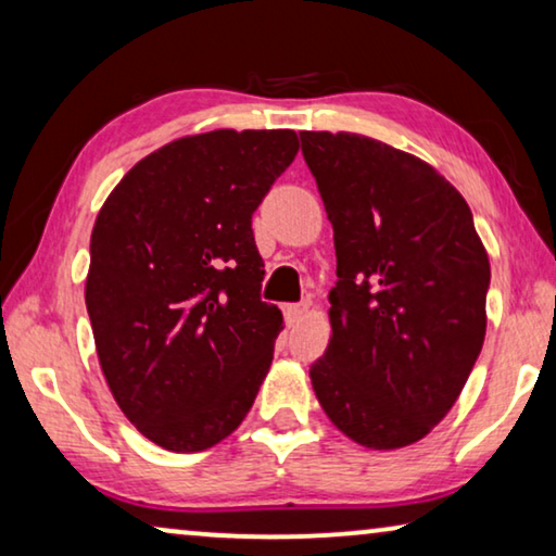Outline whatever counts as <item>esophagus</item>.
I'll return each instance as SVG.
<instances>
[{
  "label": "esophagus",
  "mask_w": 556,
  "mask_h": 556,
  "mask_svg": "<svg viewBox=\"0 0 556 556\" xmlns=\"http://www.w3.org/2000/svg\"><path fill=\"white\" fill-rule=\"evenodd\" d=\"M307 315V302H300V304H285V319L287 325H294L300 323V319Z\"/></svg>",
  "instance_id": "34e87169"
}]
</instances>
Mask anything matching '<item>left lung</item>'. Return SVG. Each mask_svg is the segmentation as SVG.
Returning a JSON list of instances; mask_svg holds the SVG:
<instances>
[{"instance_id": "obj_1", "label": "left lung", "mask_w": 556, "mask_h": 556, "mask_svg": "<svg viewBox=\"0 0 556 556\" xmlns=\"http://www.w3.org/2000/svg\"><path fill=\"white\" fill-rule=\"evenodd\" d=\"M300 140L338 254L312 388L353 441L403 448L441 424L473 370L489 256L464 197L416 155L355 132Z\"/></svg>"}]
</instances>
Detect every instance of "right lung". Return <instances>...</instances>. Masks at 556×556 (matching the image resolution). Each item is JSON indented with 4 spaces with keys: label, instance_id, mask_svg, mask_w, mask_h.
I'll list each match as a JSON object with an SVG mask.
<instances>
[{
    "label": "right lung",
    "instance_id": "add662e5",
    "mask_svg": "<svg viewBox=\"0 0 556 556\" xmlns=\"http://www.w3.org/2000/svg\"><path fill=\"white\" fill-rule=\"evenodd\" d=\"M294 130H211L136 163L100 208L85 304L108 386L146 438L206 451L237 431L275 357L252 214Z\"/></svg>",
    "mask_w": 556,
    "mask_h": 556
}]
</instances>
